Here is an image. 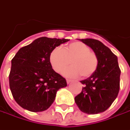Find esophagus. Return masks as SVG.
Here are the masks:
<instances>
[{
    "label": "esophagus",
    "instance_id": "1",
    "mask_svg": "<svg viewBox=\"0 0 130 130\" xmlns=\"http://www.w3.org/2000/svg\"><path fill=\"white\" fill-rule=\"evenodd\" d=\"M71 82H72V80H71V79H67V84H69Z\"/></svg>",
    "mask_w": 130,
    "mask_h": 130
}]
</instances>
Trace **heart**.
I'll return each mask as SVG.
<instances>
[{
	"label": "heart",
	"mask_w": 130,
	"mask_h": 130,
	"mask_svg": "<svg viewBox=\"0 0 130 130\" xmlns=\"http://www.w3.org/2000/svg\"><path fill=\"white\" fill-rule=\"evenodd\" d=\"M70 63L72 67L63 72L68 77L87 78L95 73L98 65V58L95 53L90 51L85 43L76 41L66 46L56 47L50 54V62L53 69L58 73L62 72Z\"/></svg>",
	"instance_id": "b5f03b06"
}]
</instances>
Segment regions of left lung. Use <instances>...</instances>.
Segmentation results:
<instances>
[{"mask_svg":"<svg viewBox=\"0 0 130 130\" xmlns=\"http://www.w3.org/2000/svg\"><path fill=\"white\" fill-rule=\"evenodd\" d=\"M79 40L96 54L98 65L92 76L81 81L84 87L74 101L81 111L97 114L108 109L117 97L121 71L117 57L103 43L92 38Z\"/></svg>","mask_w":130,"mask_h":130,"instance_id":"obj_1","label":"left lung"}]
</instances>
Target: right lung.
<instances>
[{
    "instance_id": "1",
    "label": "right lung",
    "mask_w": 130,
    "mask_h": 130,
    "mask_svg": "<svg viewBox=\"0 0 130 130\" xmlns=\"http://www.w3.org/2000/svg\"><path fill=\"white\" fill-rule=\"evenodd\" d=\"M69 39L42 37L19 50L11 60L9 85L16 102L32 112L47 110L67 84L52 69L50 54Z\"/></svg>"
}]
</instances>
